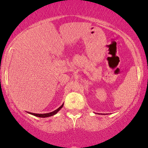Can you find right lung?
Instances as JSON below:
<instances>
[{
	"instance_id": "1",
	"label": "right lung",
	"mask_w": 148,
	"mask_h": 148,
	"mask_svg": "<svg viewBox=\"0 0 148 148\" xmlns=\"http://www.w3.org/2000/svg\"><path fill=\"white\" fill-rule=\"evenodd\" d=\"M63 103L62 105H61L60 107H59L57 108V109H56L55 111H52V112H50V113H44V114H39V113H29V112H27L29 114H31V115H34V116H36V117H43V118H44V117H50V116H52L54 115H55V114H57L58 112H59L60 110L62 108V107L63 106Z\"/></svg>"
}]
</instances>
